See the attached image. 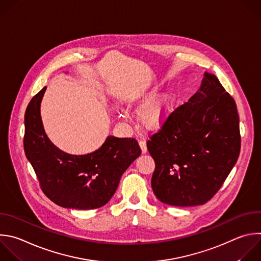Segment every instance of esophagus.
Listing matches in <instances>:
<instances>
[{"label":"esophagus","instance_id":"34e87169","mask_svg":"<svg viewBox=\"0 0 261 261\" xmlns=\"http://www.w3.org/2000/svg\"><path fill=\"white\" fill-rule=\"evenodd\" d=\"M139 146H140V148H141V151H142V153H145L146 151H147V147H146V142H145V140H139Z\"/></svg>","mask_w":261,"mask_h":261}]
</instances>
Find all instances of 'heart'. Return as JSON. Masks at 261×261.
Masks as SVG:
<instances>
[{
  "label": "heart",
  "instance_id": "heart-1",
  "mask_svg": "<svg viewBox=\"0 0 261 261\" xmlns=\"http://www.w3.org/2000/svg\"><path fill=\"white\" fill-rule=\"evenodd\" d=\"M156 96V90L149 91L142 95L137 100L130 102V106L140 110L139 118L141 123L147 129H158L166 121L172 106L173 95L170 92H166ZM120 119L126 120L128 118L127 113L121 109L117 110Z\"/></svg>",
  "mask_w": 261,
  "mask_h": 261
}]
</instances>
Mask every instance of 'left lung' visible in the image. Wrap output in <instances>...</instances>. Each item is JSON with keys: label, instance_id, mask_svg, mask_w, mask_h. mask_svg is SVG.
<instances>
[{"label": "left lung", "instance_id": "8db88e82", "mask_svg": "<svg viewBox=\"0 0 261 261\" xmlns=\"http://www.w3.org/2000/svg\"><path fill=\"white\" fill-rule=\"evenodd\" d=\"M146 145L155 164L151 189L158 200L178 207L205 204L240 154L233 98L216 75L205 72L200 89L170 114Z\"/></svg>", "mask_w": 261, "mask_h": 261}]
</instances>
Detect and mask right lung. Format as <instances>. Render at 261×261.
I'll return each instance as SVG.
<instances>
[{"mask_svg":"<svg viewBox=\"0 0 261 261\" xmlns=\"http://www.w3.org/2000/svg\"><path fill=\"white\" fill-rule=\"evenodd\" d=\"M47 87L36 94L24 115V152L44 194L64 208L90 210L105 206L127 168L141 153L134 138L109 136L95 151L69 154L45 133L40 107Z\"/></svg>","mask_w":261,"mask_h":261,"instance_id":"obj_1","label":"right lung"}]
</instances>
